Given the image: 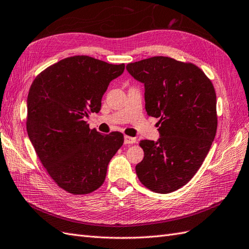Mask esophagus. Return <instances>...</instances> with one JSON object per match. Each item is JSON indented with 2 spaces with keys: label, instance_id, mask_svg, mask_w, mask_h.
<instances>
[{
  "label": "esophagus",
  "instance_id": "obj_1",
  "mask_svg": "<svg viewBox=\"0 0 249 249\" xmlns=\"http://www.w3.org/2000/svg\"><path fill=\"white\" fill-rule=\"evenodd\" d=\"M137 142L136 138H132L129 136H125L124 137V143L125 144H135Z\"/></svg>",
  "mask_w": 249,
  "mask_h": 249
}]
</instances>
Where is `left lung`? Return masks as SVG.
Here are the masks:
<instances>
[{
  "label": "left lung",
  "instance_id": "8db88e82",
  "mask_svg": "<svg viewBox=\"0 0 249 249\" xmlns=\"http://www.w3.org/2000/svg\"><path fill=\"white\" fill-rule=\"evenodd\" d=\"M144 83L145 108L159 118L158 142L143 140L144 159L136 173L145 187L169 194L187 184L212 147L218 127L216 95L199 67L168 56H152L126 66Z\"/></svg>",
  "mask_w": 249,
  "mask_h": 249
}]
</instances>
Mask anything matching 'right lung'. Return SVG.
Returning <instances> with one entry per match:
<instances>
[{
	"mask_svg": "<svg viewBox=\"0 0 249 249\" xmlns=\"http://www.w3.org/2000/svg\"><path fill=\"white\" fill-rule=\"evenodd\" d=\"M125 64L73 55L36 76L27 97L26 128L30 142L56 185L82 196L104 183L108 163L124 143L123 133L101 135L85 119L101 109L110 81Z\"/></svg>",
	"mask_w": 249,
	"mask_h": 249,
	"instance_id": "right-lung-1",
	"label": "right lung"
}]
</instances>
